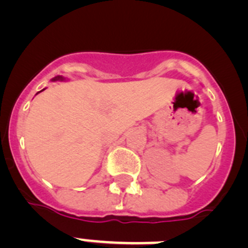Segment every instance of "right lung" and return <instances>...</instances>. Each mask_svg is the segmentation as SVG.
<instances>
[{"label": "right lung", "mask_w": 248, "mask_h": 248, "mask_svg": "<svg viewBox=\"0 0 248 248\" xmlns=\"http://www.w3.org/2000/svg\"><path fill=\"white\" fill-rule=\"evenodd\" d=\"M63 77H61V76H58V77L54 78V80H62Z\"/></svg>", "instance_id": "right-lung-1"}]
</instances>
